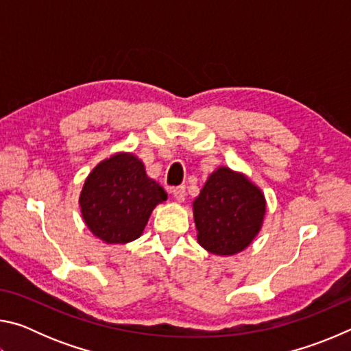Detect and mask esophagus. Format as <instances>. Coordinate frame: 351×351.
I'll list each match as a JSON object with an SVG mask.
<instances>
[{"label":"esophagus","mask_w":351,"mask_h":351,"mask_svg":"<svg viewBox=\"0 0 351 351\" xmlns=\"http://www.w3.org/2000/svg\"><path fill=\"white\" fill-rule=\"evenodd\" d=\"M171 197H173L178 203H182L184 199H186V187L180 186V187H175L171 190Z\"/></svg>","instance_id":"1"}]
</instances>
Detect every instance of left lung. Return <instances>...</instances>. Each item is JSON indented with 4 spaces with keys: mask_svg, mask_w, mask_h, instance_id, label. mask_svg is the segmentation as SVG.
I'll return each mask as SVG.
<instances>
[{
    "mask_svg": "<svg viewBox=\"0 0 351 351\" xmlns=\"http://www.w3.org/2000/svg\"><path fill=\"white\" fill-rule=\"evenodd\" d=\"M192 207L199 246L229 257L245 251L258 235L266 198L245 173L221 165L207 178Z\"/></svg>",
    "mask_w": 351,
    "mask_h": 351,
    "instance_id": "8db88e82",
    "label": "left lung"
}]
</instances>
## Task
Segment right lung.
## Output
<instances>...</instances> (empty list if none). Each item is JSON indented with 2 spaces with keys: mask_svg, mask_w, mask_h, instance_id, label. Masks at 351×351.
Masks as SVG:
<instances>
[{
  "mask_svg": "<svg viewBox=\"0 0 351 351\" xmlns=\"http://www.w3.org/2000/svg\"><path fill=\"white\" fill-rule=\"evenodd\" d=\"M167 199L159 182L147 175L134 153L117 152L100 161L80 190L82 218L94 237L106 245L139 239L152 212Z\"/></svg>",
  "mask_w": 351,
  "mask_h": 351,
  "instance_id": "add662e5",
  "label": "right lung"
}]
</instances>
